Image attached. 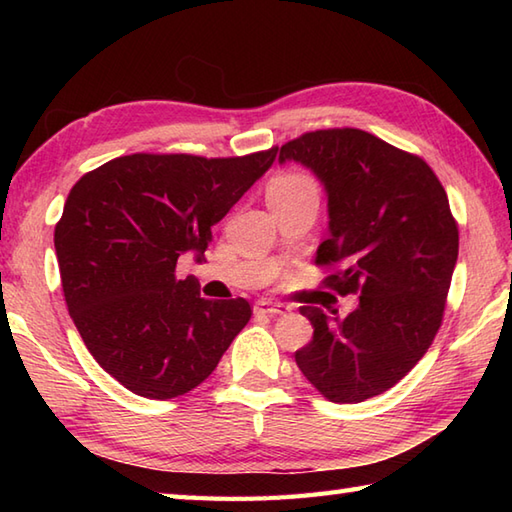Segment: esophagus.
<instances>
[{
	"label": "esophagus",
	"instance_id": "34e87169",
	"mask_svg": "<svg viewBox=\"0 0 512 512\" xmlns=\"http://www.w3.org/2000/svg\"><path fill=\"white\" fill-rule=\"evenodd\" d=\"M255 312H257V314H268V317H277V314H286V312H290V308H288V306H284V303L257 301V303H255Z\"/></svg>",
	"mask_w": 512,
	"mask_h": 512
}]
</instances>
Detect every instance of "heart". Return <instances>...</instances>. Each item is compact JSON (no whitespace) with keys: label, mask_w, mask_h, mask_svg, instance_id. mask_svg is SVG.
I'll return each mask as SVG.
<instances>
[{"label":"heart","mask_w":512,"mask_h":512,"mask_svg":"<svg viewBox=\"0 0 512 512\" xmlns=\"http://www.w3.org/2000/svg\"><path fill=\"white\" fill-rule=\"evenodd\" d=\"M306 191H317L312 178H308L306 173H299V171H284L270 180L268 200H284V198H292V195H299Z\"/></svg>","instance_id":"heart-1"}]
</instances>
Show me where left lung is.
<instances>
[{"label":"left lung","mask_w":512,"mask_h":512,"mask_svg":"<svg viewBox=\"0 0 512 512\" xmlns=\"http://www.w3.org/2000/svg\"><path fill=\"white\" fill-rule=\"evenodd\" d=\"M301 162L328 195L330 237L319 266H341L325 284L361 292L339 317L301 306L314 334L295 361L332 402H363L411 372L440 330L455 262L458 224L447 191L422 158L363 129H319L279 149Z\"/></svg>","instance_id":"left-lung-1"}]
</instances>
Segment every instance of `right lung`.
<instances>
[{"label":"right lung","instance_id":"obj_1","mask_svg":"<svg viewBox=\"0 0 512 512\" xmlns=\"http://www.w3.org/2000/svg\"><path fill=\"white\" fill-rule=\"evenodd\" d=\"M277 147L242 158L132 154L74 184L54 228L68 312L90 354L134 394L169 400L211 376L248 323L246 299L178 279L211 228L264 176Z\"/></svg>","mask_w":512,"mask_h":512}]
</instances>
